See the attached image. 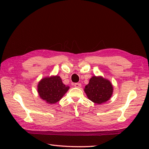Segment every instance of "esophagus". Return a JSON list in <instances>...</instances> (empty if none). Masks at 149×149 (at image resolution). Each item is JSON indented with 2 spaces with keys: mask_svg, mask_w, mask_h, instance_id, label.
I'll list each match as a JSON object with an SVG mask.
<instances>
[{
  "mask_svg": "<svg viewBox=\"0 0 149 149\" xmlns=\"http://www.w3.org/2000/svg\"><path fill=\"white\" fill-rule=\"evenodd\" d=\"M74 86L75 87H77V88H80L81 87V84H79V83H76V84H74Z\"/></svg>",
  "mask_w": 149,
  "mask_h": 149,
  "instance_id": "esophagus-1",
  "label": "esophagus"
}]
</instances>
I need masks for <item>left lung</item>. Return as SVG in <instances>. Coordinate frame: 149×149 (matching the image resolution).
<instances>
[{"mask_svg": "<svg viewBox=\"0 0 149 149\" xmlns=\"http://www.w3.org/2000/svg\"><path fill=\"white\" fill-rule=\"evenodd\" d=\"M85 92L88 99L96 104H102L110 99L112 95L113 87L111 83L102 77L93 76L85 86Z\"/></svg>", "mask_w": 149, "mask_h": 149, "instance_id": "1", "label": "left lung"}]
</instances>
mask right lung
I'll use <instances>...</instances> for the list:
<instances>
[{
  "label": "right lung",
  "mask_w": 149,
  "mask_h": 149,
  "mask_svg": "<svg viewBox=\"0 0 149 149\" xmlns=\"http://www.w3.org/2000/svg\"><path fill=\"white\" fill-rule=\"evenodd\" d=\"M37 87L40 97L49 104L59 101L69 89V87L63 84L61 78L58 75L44 78Z\"/></svg>",
  "instance_id": "obj_1"
}]
</instances>
